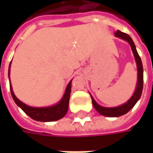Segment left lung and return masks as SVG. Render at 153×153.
<instances>
[{
    "label": "left lung",
    "instance_id": "left-lung-1",
    "mask_svg": "<svg viewBox=\"0 0 153 153\" xmlns=\"http://www.w3.org/2000/svg\"><path fill=\"white\" fill-rule=\"evenodd\" d=\"M115 36H116V37H119L120 39H123V40L128 42L131 47V49H132L133 53L134 56V59L136 62V66H137V83H136L135 90L131 98L126 103H124L123 105H121L116 106V107H105L102 105H100L90 94L92 103H93V105L95 108V110L100 114L103 115L105 117H117L123 116V115L126 114L127 112H128L140 100V98L141 96V94H142V89H143V66H142V62H141V59H140L138 53H137L135 45L134 43L132 38L128 34L122 32L120 30H117L115 33Z\"/></svg>",
    "mask_w": 153,
    "mask_h": 153
}]
</instances>
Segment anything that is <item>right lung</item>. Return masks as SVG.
I'll return each mask as SVG.
<instances>
[{
    "mask_svg": "<svg viewBox=\"0 0 153 153\" xmlns=\"http://www.w3.org/2000/svg\"><path fill=\"white\" fill-rule=\"evenodd\" d=\"M11 63L12 61L10 62L8 68L9 81H10ZM71 82H72V80H71L70 82L68 83L65 94H64L63 97L61 98V100L55 105L48 106V107H33V106L27 105L26 104L20 101L15 96L14 93L13 91L12 85H11V82H10V90H11V94H12V97L13 99L14 102L30 117H31L34 120L39 121V122H53V121H57L64 117L65 115L67 113L68 107H69V100H70L71 91Z\"/></svg>",
    "mask_w": 153,
    "mask_h": 153,
    "instance_id": "right-lung-1",
    "label": "right lung"
}]
</instances>
